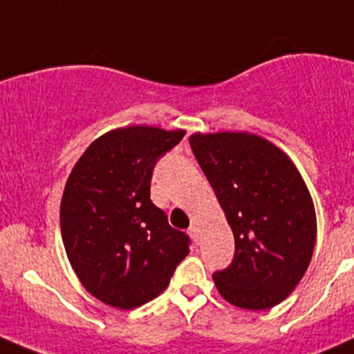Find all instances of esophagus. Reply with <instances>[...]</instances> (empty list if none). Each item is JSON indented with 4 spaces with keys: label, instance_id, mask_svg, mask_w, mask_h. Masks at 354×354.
<instances>
[{
    "label": "esophagus",
    "instance_id": "obj_1",
    "mask_svg": "<svg viewBox=\"0 0 354 354\" xmlns=\"http://www.w3.org/2000/svg\"><path fill=\"white\" fill-rule=\"evenodd\" d=\"M198 233H200V231H198L197 224H192V226L188 227V234H190V236L194 238L195 241H198V238H200V236H198Z\"/></svg>",
    "mask_w": 354,
    "mask_h": 354
}]
</instances>
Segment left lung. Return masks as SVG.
<instances>
[{"mask_svg":"<svg viewBox=\"0 0 354 354\" xmlns=\"http://www.w3.org/2000/svg\"><path fill=\"white\" fill-rule=\"evenodd\" d=\"M190 147L234 234L233 260L212 274L217 291L240 308H272L312 260L317 221L305 181L257 135L195 133Z\"/></svg>","mask_w":354,"mask_h":354,"instance_id":"obj_1","label":"left lung"}]
</instances>
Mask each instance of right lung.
<instances>
[{
	"instance_id": "1",
	"label": "right lung",
	"mask_w": 354,
	"mask_h": 354,
	"mask_svg": "<svg viewBox=\"0 0 354 354\" xmlns=\"http://www.w3.org/2000/svg\"><path fill=\"white\" fill-rule=\"evenodd\" d=\"M183 130L128 127L99 137L66 181L62 236L80 283L106 305L142 306L169 284L190 238L151 200L156 164Z\"/></svg>"
}]
</instances>
